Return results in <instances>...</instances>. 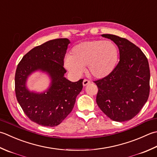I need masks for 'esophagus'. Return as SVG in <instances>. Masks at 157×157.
I'll return each mask as SVG.
<instances>
[{"mask_svg": "<svg viewBox=\"0 0 157 157\" xmlns=\"http://www.w3.org/2000/svg\"><path fill=\"white\" fill-rule=\"evenodd\" d=\"M90 83V82L87 79H84V81H83V86H86L88 85Z\"/></svg>", "mask_w": 157, "mask_h": 157, "instance_id": "esophagus-1", "label": "esophagus"}]
</instances>
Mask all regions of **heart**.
Here are the masks:
<instances>
[{
  "label": "heart",
  "mask_w": 157,
  "mask_h": 157,
  "mask_svg": "<svg viewBox=\"0 0 157 157\" xmlns=\"http://www.w3.org/2000/svg\"><path fill=\"white\" fill-rule=\"evenodd\" d=\"M118 50L114 43L93 40L75 45L65 60L67 69L80 75L88 66V73L95 78L109 75L117 64Z\"/></svg>",
  "instance_id": "obj_1"
}]
</instances>
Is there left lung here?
I'll return each mask as SVG.
<instances>
[{
    "label": "left lung",
    "mask_w": 157,
    "mask_h": 157,
    "mask_svg": "<svg viewBox=\"0 0 157 157\" xmlns=\"http://www.w3.org/2000/svg\"><path fill=\"white\" fill-rule=\"evenodd\" d=\"M102 36L117 45L120 60L109 75L93 82L98 87L97 103L112 121H129L140 112L148 99V61L140 48L128 40L109 34Z\"/></svg>",
    "instance_id": "1"
}]
</instances>
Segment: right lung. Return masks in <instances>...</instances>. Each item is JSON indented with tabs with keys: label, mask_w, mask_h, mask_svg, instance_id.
I'll return each mask as SVG.
<instances>
[{
	"label": "right lung",
	"mask_w": 157,
	"mask_h": 157,
	"mask_svg": "<svg viewBox=\"0 0 157 157\" xmlns=\"http://www.w3.org/2000/svg\"><path fill=\"white\" fill-rule=\"evenodd\" d=\"M70 43L67 39H56L36 46L21 58L15 75L17 100L30 121L44 127H56L74 107L76 97L83 88V80L72 82L64 77V59ZM48 72L52 85L45 94L30 93L25 88L27 77L36 70Z\"/></svg>",
	"instance_id": "obj_1"
}]
</instances>
